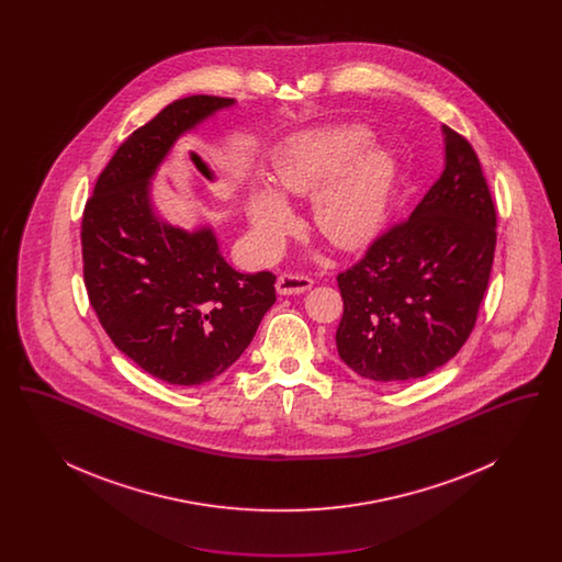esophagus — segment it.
Returning a JSON list of instances; mask_svg holds the SVG:
<instances>
[{"instance_id": "obj_1", "label": "esophagus", "mask_w": 562, "mask_h": 562, "mask_svg": "<svg viewBox=\"0 0 562 562\" xmlns=\"http://www.w3.org/2000/svg\"><path fill=\"white\" fill-rule=\"evenodd\" d=\"M314 286L312 278L299 276V273H282L276 280V291L278 294H299L310 291Z\"/></svg>"}]
</instances>
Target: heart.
I'll return each instance as SVG.
<instances>
[{
  "mask_svg": "<svg viewBox=\"0 0 562 562\" xmlns=\"http://www.w3.org/2000/svg\"><path fill=\"white\" fill-rule=\"evenodd\" d=\"M371 131L360 124L326 126L296 134L278 154L271 186L252 189L246 213L255 238L276 248L293 225L280 195L314 191L312 218L330 244L353 250L383 227L396 183V158L385 145H369Z\"/></svg>",
  "mask_w": 562,
  "mask_h": 562,
  "instance_id": "b5f03b06",
  "label": "heart"
}]
</instances>
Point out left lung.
Returning <instances> with one entry per match:
<instances>
[{"label":"left lung","mask_w":562,"mask_h":562,"mask_svg":"<svg viewBox=\"0 0 562 562\" xmlns=\"http://www.w3.org/2000/svg\"><path fill=\"white\" fill-rule=\"evenodd\" d=\"M445 168L411 216L337 276L335 341L353 373L401 383L447 364L488 286L497 214L472 145L442 126Z\"/></svg>","instance_id":"left-lung-1"}]
</instances>
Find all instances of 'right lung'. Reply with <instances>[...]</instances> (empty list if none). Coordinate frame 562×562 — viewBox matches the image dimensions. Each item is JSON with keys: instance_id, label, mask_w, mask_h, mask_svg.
<instances>
[{"instance_id": "right-lung-1", "label": "right lung", "mask_w": 562, "mask_h": 562, "mask_svg": "<svg viewBox=\"0 0 562 562\" xmlns=\"http://www.w3.org/2000/svg\"><path fill=\"white\" fill-rule=\"evenodd\" d=\"M234 105L193 94L161 109L120 145L81 218L83 282L99 322L115 348L172 385L225 373L276 303L273 273L236 271L211 225H170L151 198L175 143Z\"/></svg>"}]
</instances>
